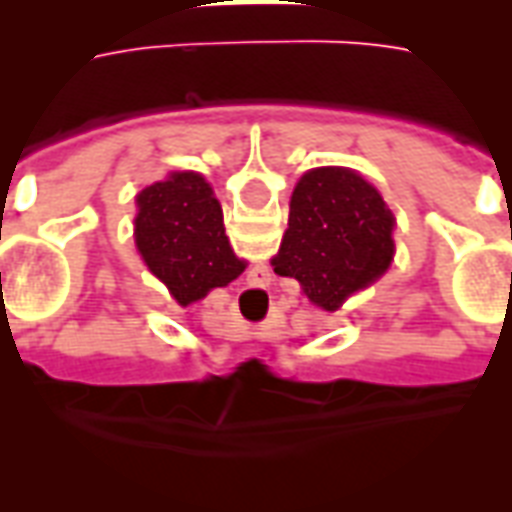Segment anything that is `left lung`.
Listing matches in <instances>:
<instances>
[{
	"label": "left lung",
	"mask_w": 512,
	"mask_h": 512,
	"mask_svg": "<svg viewBox=\"0 0 512 512\" xmlns=\"http://www.w3.org/2000/svg\"><path fill=\"white\" fill-rule=\"evenodd\" d=\"M395 216L376 186L345 167H318L293 189L288 230L271 266L326 312L373 285L395 255Z\"/></svg>",
	"instance_id": "1"
}]
</instances>
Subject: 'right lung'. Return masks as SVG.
I'll return each mask as SVG.
<instances>
[{"label":"right lung","mask_w":512,"mask_h":512,"mask_svg":"<svg viewBox=\"0 0 512 512\" xmlns=\"http://www.w3.org/2000/svg\"><path fill=\"white\" fill-rule=\"evenodd\" d=\"M134 241L178 304L230 285L246 268L224 235L222 205L197 172H172L136 194Z\"/></svg>","instance_id":"add662e5"}]
</instances>
